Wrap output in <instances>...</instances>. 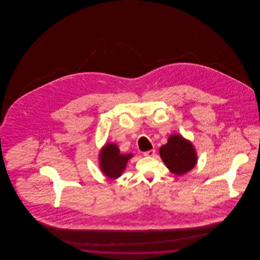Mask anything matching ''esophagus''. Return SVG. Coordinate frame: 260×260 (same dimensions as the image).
<instances>
[{"label":"esophagus","mask_w":260,"mask_h":260,"mask_svg":"<svg viewBox=\"0 0 260 260\" xmlns=\"http://www.w3.org/2000/svg\"><path fill=\"white\" fill-rule=\"evenodd\" d=\"M155 153H156V151L153 149V150H149V151L144 152L143 154H144V156H146V157H153V156L155 155Z\"/></svg>","instance_id":"1"}]
</instances>
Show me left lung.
Masks as SVG:
<instances>
[{
	"mask_svg": "<svg viewBox=\"0 0 260 260\" xmlns=\"http://www.w3.org/2000/svg\"><path fill=\"white\" fill-rule=\"evenodd\" d=\"M160 156L166 167L175 175H183L197 164L198 156L193 143L180 135H172L161 146Z\"/></svg>",
	"mask_w": 260,
	"mask_h": 260,
	"instance_id": "1",
	"label": "left lung"
}]
</instances>
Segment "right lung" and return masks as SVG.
Instances as JSON below:
<instances>
[{
  "mask_svg": "<svg viewBox=\"0 0 260 260\" xmlns=\"http://www.w3.org/2000/svg\"><path fill=\"white\" fill-rule=\"evenodd\" d=\"M133 157L132 153L122 154L116 143L108 142L99 151V169L108 178L117 179L123 174L127 161Z\"/></svg>",
  "mask_w": 260,
  "mask_h": 260,
  "instance_id": "add662e5",
  "label": "right lung"
}]
</instances>
